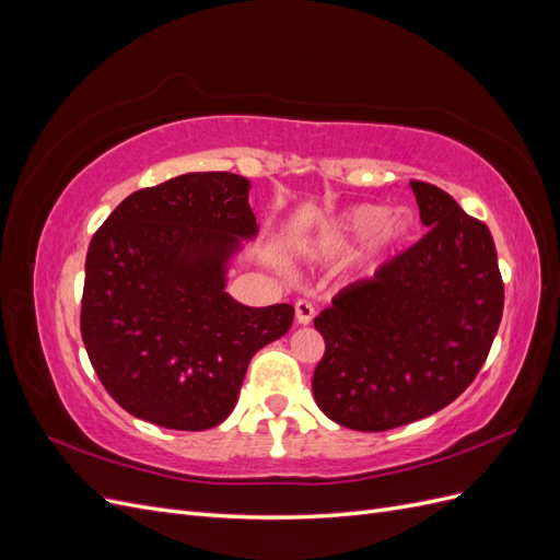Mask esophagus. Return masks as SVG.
I'll list each match as a JSON object with an SVG mask.
<instances>
[{
	"instance_id": "esophagus-1",
	"label": "esophagus",
	"mask_w": 560,
	"mask_h": 560,
	"mask_svg": "<svg viewBox=\"0 0 560 560\" xmlns=\"http://www.w3.org/2000/svg\"><path fill=\"white\" fill-rule=\"evenodd\" d=\"M294 313H296L299 325H311L313 317H315V308H313V303H308V301H296Z\"/></svg>"
}]
</instances>
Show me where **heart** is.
I'll return each instance as SVG.
<instances>
[{"label":"heart","instance_id":"1","mask_svg":"<svg viewBox=\"0 0 560 560\" xmlns=\"http://www.w3.org/2000/svg\"><path fill=\"white\" fill-rule=\"evenodd\" d=\"M413 229L416 219L409 210L387 212L374 202H360L336 214L315 235L311 249L317 259H338L366 241L362 261L366 268H378L411 238Z\"/></svg>","mask_w":560,"mask_h":560}]
</instances>
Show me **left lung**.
<instances>
[{
    "label": "left lung",
    "instance_id": "1",
    "mask_svg": "<svg viewBox=\"0 0 560 560\" xmlns=\"http://www.w3.org/2000/svg\"><path fill=\"white\" fill-rule=\"evenodd\" d=\"M411 189L430 231L315 317L327 348L313 395L350 430L385 432L442 411L477 378L502 319L488 226L439 186Z\"/></svg>",
    "mask_w": 560,
    "mask_h": 560
}]
</instances>
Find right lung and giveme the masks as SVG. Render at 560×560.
I'll return each instance as SVG.
<instances>
[{"instance_id": "right-lung-1", "label": "right lung", "mask_w": 560, "mask_h": 560, "mask_svg": "<svg viewBox=\"0 0 560 560\" xmlns=\"http://www.w3.org/2000/svg\"><path fill=\"white\" fill-rule=\"evenodd\" d=\"M247 177L186 173L130 194L86 254L81 336L118 406L200 432L238 401L254 352L292 327L290 303L252 308L226 292L243 241L259 233Z\"/></svg>"}]
</instances>
